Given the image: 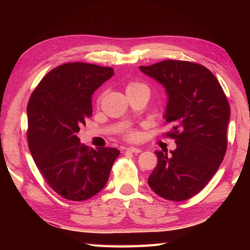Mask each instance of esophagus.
Listing matches in <instances>:
<instances>
[{"instance_id": "1", "label": "esophagus", "mask_w": 250, "mask_h": 250, "mask_svg": "<svg viewBox=\"0 0 250 250\" xmlns=\"http://www.w3.org/2000/svg\"><path fill=\"white\" fill-rule=\"evenodd\" d=\"M126 150L130 151V152H133V153H140V152L142 151L141 149H139V147H134V146L126 147Z\"/></svg>"}]
</instances>
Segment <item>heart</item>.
Instances as JSON below:
<instances>
[{"mask_svg":"<svg viewBox=\"0 0 250 250\" xmlns=\"http://www.w3.org/2000/svg\"><path fill=\"white\" fill-rule=\"evenodd\" d=\"M140 88H146V84H143L141 83H138V82H131L128 83V86H126V91L129 90H135V89H140ZM101 100V96L98 98V100H97V104H99ZM125 138L128 139V140L130 141H134L135 139L138 138V132L135 131L134 129H128L125 131Z\"/></svg>","mask_w":250,"mask_h":250,"instance_id":"heart-1","label":"heart"}]
</instances>
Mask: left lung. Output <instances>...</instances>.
<instances>
[{
	"label": "left lung",
	"mask_w": 250,
	"mask_h": 250,
	"mask_svg": "<svg viewBox=\"0 0 250 250\" xmlns=\"http://www.w3.org/2000/svg\"><path fill=\"white\" fill-rule=\"evenodd\" d=\"M140 69L166 88L164 118L172 125L166 135L176 143L171 154L155 152L158 164L147 182L166 200H188L205 188L223 162L229 104L217 78L196 62L167 59Z\"/></svg>",
	"instance_id": "left-lung-1"
}]
</instances>
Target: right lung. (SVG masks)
<instances>
[{
    "mask_svg": "<svg viewBox=\"0 0 250 250\" xmlns=\"http://www.w3.org/2000/svg\"><path fill=\"white\" fill-rule=\"evenodd\" d=\"M112 75L111 67L67 62L50 70L29 98V151L46 183L66 200L86 201L100 192L120 153L90 149L77 137L92 116V94Z\"/></svg>",
    "mask_w": 250,
    "mask_h": 250,
    "instance_id": "add662e5",
    "label": "right lung"
}]
</instances>
